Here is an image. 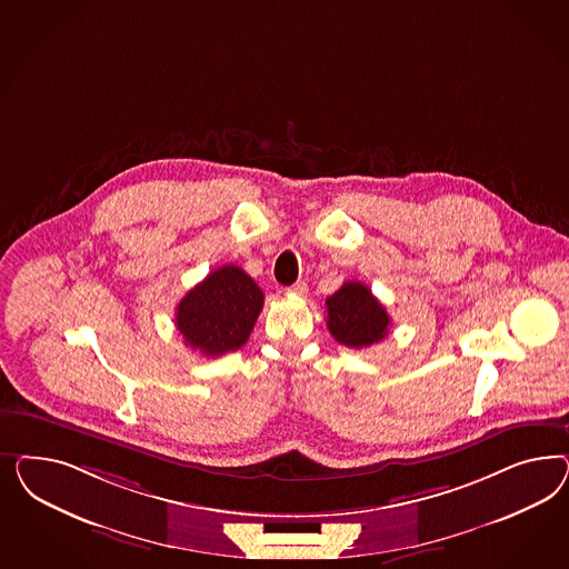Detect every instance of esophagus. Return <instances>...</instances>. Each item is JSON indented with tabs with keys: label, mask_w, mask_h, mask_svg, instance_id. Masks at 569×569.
<instances>
[{
	"label": "esophagus",
	"mask_w": 569,
	"mask_h": 569,
	"mask_svg": "<svg viewBox=\"0 0 569 569\" xmlns=\"http://www.w3.org/2000/svg\"><path fill=\"white\" fill-rule=\"evenodd\" d=\"M286 292L293 293V296H305L307 293V283L305 281H296Z\"/></svg>",
	"instance_id": "obj_1"
}]
</instances>
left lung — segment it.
<instances>
[{"instance_id":"1","label":"left lung","mask_w":569,"mask_h":569,"mask_svg":"<svg viewBox=\"0 0 569 569\" xmlns=\"http://www.w3.org/2000/svg\"><path fill=\"white\" fill-rule=\"evenodd\" d=\"M329 333L348 348L381 342L390 331V315L361 281H346L326 300Z\"/></svg>"}]
</instances>
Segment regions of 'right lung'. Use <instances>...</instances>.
Masks as SVG:
<instances>
[{
	"mask_svg": "<svg viewBox=\"0 0 569 569\" xmlns=\"http://www.w3.org/2000/svg\"><path fill=\"white\" fill-rule=\"evenodd\" d=\"M264 293L236 264H223L181 298L174 323L186 345L204 357H221L248 342Z\"/></svg>",
	"mask_w": 569,
	"mask_h": 569,
	"instance_id": "right-lung-1",
	"label": "right lung"
}]
</instances>
